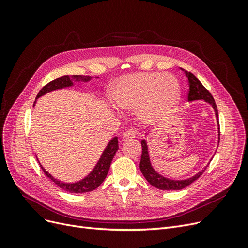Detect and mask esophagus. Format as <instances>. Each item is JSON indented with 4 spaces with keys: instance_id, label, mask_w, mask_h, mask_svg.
I'll use <instances>...</instances> for the list:
<instances>
[{
    "instance_id": "34e87169",
    "label": "esophagus",
    "mask_w": 248,
    "mask_h": 248,
    "mask_svg": "<svg viewBox=\"0 0 248 248\" xmlns=\"http://www.w3.org/2000/svg\"><path fill=\"white\" fill-rule=\"evenodd\" d=\"M137 131L134 130L133 128H130V129H128L127 131H125V133H124V139L125 140H131V139H134L137 137Z\"/></svg>"
}]
</instances>
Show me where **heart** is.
Here are the masks:
<instances>
[{
    "label": "heart",
    "instance_id": "heart-1",
    "mask_svg": "<svg viewBox=\"0 0 248 248\" xmlns=\"http://www.w3.org/2000/svg\"><path fill=\"white\" fill-rule=\"evenodd\" d=\"M111 97L122 110L137 111L144 123L167 120L177 108L180 86L175 77L162 72L129 73L112 88Z\"/></svg>",
    "mask_w": 248,
    "mask_h": 248
}]
</instances>
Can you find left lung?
I'll use <instances>...</instances> for the list:
<instances>
[{
	"mask_svg": "<svg viewBox=\"0 0 248 248\" xmlns=\"http://www.w3.org/2000/svg\"><path fill=\"white\" fill-rule=\"evenodd\" d=\"M185 71V70H184ZM185 74L187 78H188V85H189V91H188V101H193V100H201L202 99L204 101L208 102L210 106H211L214 108L215 111V116L217 119V124L219 126L218 122V110H217L215 100L212 97V95L210 94L208 90L202 85V82L196 78L194 74L191 72L185 71ZM218 140L220 139V132L218 128ZM141 144V157H140V169L141 174L144 175L147 181L151 184L152 186L156 187V188L161 189V190H180L185 188L186 186L190 185L192 182L198 180L202 175V172L205 171L206 168L198 172L197 175H194L193 177L186 179V180H171L168 179L166 177H163L159 175L158 172L155 171V170L152 168L151 162H150V157H149V152H148V146H147V141L146 140H142L140 141Z\"/></svg>",
	"mask_w": 248,
	"mask_h": 248,
	"instance_id": "obj_1",
	"label": "left lung"
}]
</instances>
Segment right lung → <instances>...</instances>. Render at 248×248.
Listing matches in <instances>:
<instances>
[{"label": "right lung", "instance_id": "obj_1", "mask_svg": "<svg viewBox=\"0 0 248 248\" xmlns=\"http://www.w3.org/2000/svg\"><path fill=\"white\" fill-rule=\"evenodd\" d=\"M91 77L88 76H63L61 78H59L55 80H52L50 82H48L47 85L44 86L37 95L36 98H39L40 96L46 94L50 91H54V90H58V89H63L66 87H71L73 86V81H84L87 82L89 80H91ZM119 146H118V138L115 137L112 140H110V141L108 142V145L107 146V148L104 149V151L101 155V157L99 158V161L97 162V164L95 166V168L93 169V170L90 172V174L85 178L80 180L78 182L76 183H64L59 181V180L55 179L50 174L44 170V168L40 164V167L42 169V170L50 180H52L60 188H62L63 190L70 192V193H84V192H89V191H93L94 189H96L97 187H99L100 184L104 181L106 179L110 163L112 158L116 154V152L118 151Z\"/></svg>", "mask_w": 248, "mask_h": 248}]
</instances>
